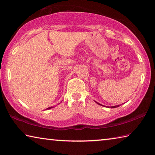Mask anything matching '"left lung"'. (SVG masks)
<instances>
[{
    "instance_id": "left-lung-1",
    "label": "left lung",
    "mask_w": 155,
    "mask_h": 155,
    "mask_svg": "<svg viewBox=\"0 0 155 155\" xmlns=\"http://www.w3.org/2000/svg\"><path fill=\"white\" fill-rule=\"evenodd\" d=\"M96 103H97V104H100V105H102V106H104V105H103V104H101L100 103H97L96 101H95ZM120 105H116V106H112V107H108V108H116V107H118ZM104 107H106V106H104Z\"/></svg>"
}]
</instances>
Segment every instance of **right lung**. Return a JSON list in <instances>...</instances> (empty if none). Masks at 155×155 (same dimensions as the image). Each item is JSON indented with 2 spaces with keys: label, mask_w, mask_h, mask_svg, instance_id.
Segmentation results:
<instances>
[{
  "label": "right lung",
  "mask_w": 155,
  "mask_h": 155,
  "mask_svg": "<svg viewBox=\"0 0 155 155\" xmlns=\"http://www.w3.org/2000/svg\"><path fill=\"white\" fill-rule=\"evenodd\" d=\"M51 108H52V107H48V108H47L46 109H51Z\"/></svg>",
  "instance_id": "right-lung-1"
}]
</instances>
